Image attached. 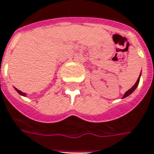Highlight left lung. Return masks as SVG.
Wrapping results in <instances>:
<instances>
[{
	"label": "left lung",
	"instance_id": "8db88e82",
	"mask_svg": "<svg viewBox=\"0 0 154 154\" xmlns=\"http://www.w3.org/2000/svg\"><path fill=\"white\" fill-rule=\"evenodd\" d=\"M140 77H139V78L137 79V81H136V82H135V84H134V86L131 88H130L127 92H125V94H124V97L123 98H125V97H127V96H129L130 94H132L134 91H135V89L136 88V87L138 86V84H139V82H140Z\"/></svg>",
	"mask_w": 154,
	"mask_h": 154
}]
</instances>
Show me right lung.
<instances>
[{
    "instance_id": "add662e5",
    "label": "right lung",
    "mask_w": 154,
    "mask_h": 154,
    "mask_svg": "<svg viewBox=\"0 0 154 154\" xmlns=\"http://www.w3.org/2000/svg\"><path fill=\"white\" fill-rule=\"evenodd\" d=\"M16 89V91L18 92V93L19 94H21V95H23V96H25V93H23L22 91H20V90H19V89H17V88H15Z\"/></svg>"
}]
</instances>
